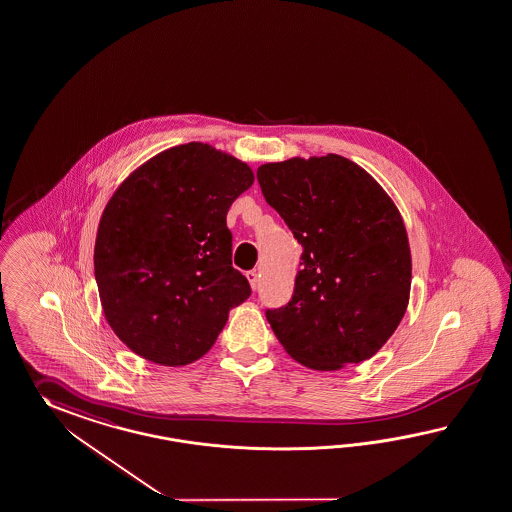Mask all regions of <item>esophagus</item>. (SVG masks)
<instances>
[{
	"instance_id": "esophagus-1",
	"label": "esophagus",
	"mask_w": 512,
	"mask_h": 512,
	"mask_svg": "<svg viewBox=\"0 0 512 512\" xmlns=\"http://www.w3.org/2000/svg\"><path fill=\"white\" fill-rule=\"evenodd\" d=\"M246 277H248V281H250L251 288L255 290L257 285H259V275H257V272H255V270H250V272L246 274Z\"/></svg>"
}]
</instances>
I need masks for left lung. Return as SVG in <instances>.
Returning a JSON list of instances; mask_svg holds the SVG:
<instances>
[{"label":"left lung","mask_w":512,"mask_h":512,"mask_svg":"<svg viewBox=\"0 0 512 512\" xmlns=\"http://www.w3.org/2000/svg\"><path fill=\"white\" fill-rule=\"evenodd\" d=\"M257 181L303 248L292 298L266 309L275 337L312 370L374 357L411 292V250L396 205L372 175L333 153L262 164Z\"/></svg>","instance_id":"8db88e82"}]
</instances>
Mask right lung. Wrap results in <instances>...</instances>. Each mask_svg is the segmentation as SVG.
<instances>
[{
    "mask_svg": "<svg viewBox=\"0 0 512 512\" xmlns=\"http://www.w3.org/2000/svg\"><path fill=\"white\" fill-rule=\"evenodd\" d=\"M253 185L250 166L190 142L129 175L101 216L94 272L118 338L137 355L183 366L205 355L248 300L231 264L227 211Z\"/></svg>",
    "mask_w": 512,
    "mask_h": 512,
    "instance_id": "add662e5",
    "label": "right lung"
}]
</instances>
